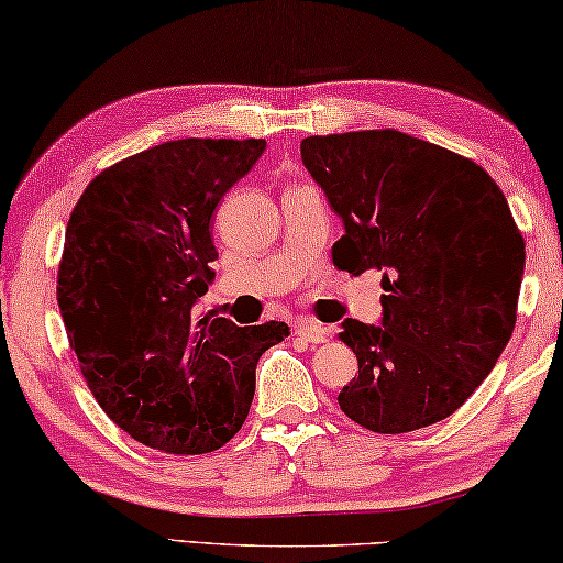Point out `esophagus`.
Returning <instances> with one entry per match:
<instances>
[{"label":"esophagus","mask_w":563,"mask_h":563,"mask_svg":"<svg viewBox=\"0 0 563 563\" xmlns=\"http://www.w3.org/2000/svg\"><path fill=\"white\" fill-rule=\"evenodd\" d=\"M299 339H303V342L309 344H324L329 342V329L321 327V324H314V321H307V324L297 327V331H294Z\"/></svg>","instance_id":"34e87169"}]
</instances>
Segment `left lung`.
<instances>
[{
    "label": "left lung",
    "instance_id": "obj_1",
    "mask_svg": "<svg viewBox=\"0 0 563 563\" xmlns=\"http://www.w3.org/2000/svg\"><path fill=\"white\" fill-rule=\"evenodd\" d=\"M301 162L346 234L331 249L352 276H382V327L346 319L358 376L339 407L376 434L454 413L509 344L523 236L489 174L396 129L307 136Z\"/></svg>",
    "mask_w": 563,
    "mask_h": 563
}]
</instances>
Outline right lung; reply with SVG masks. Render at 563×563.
Returning <instances> with one entry per match:
<instances>
[{
    "instance_id": "add662e5",
    "label": "right lung",
    "mask_w": 563,
    "mask_h": 563,
    "mask_svg": "<svg viewBox=\"0 0 563 563\" xmlns=\"http://www.w3.org/2000/svg\"><path fill=\"white\" fill-rule=\"evenodd\" d=\"M264 140H177L126 156L71 209L57 301L99 407L140 444L174 456L232 439L254 399L256 362L284 321L236 327L191 314L214 279L211 214Z\"/></svg>"
}]
</instances>
